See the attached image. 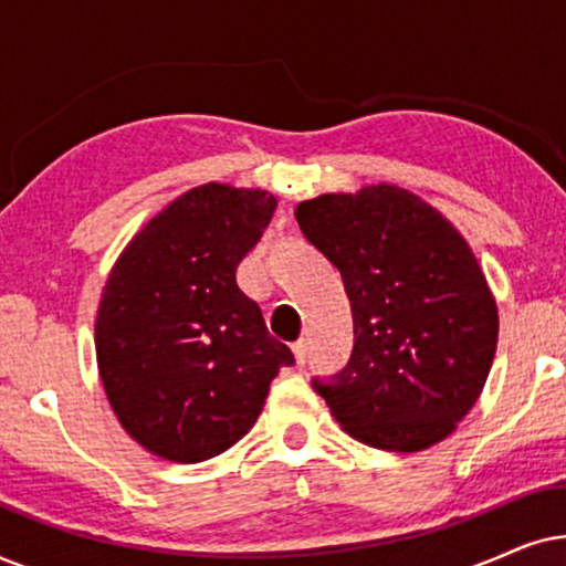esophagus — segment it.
Listing matches in <instances>:
<instances>
[{"instance_id":"1","label":"esophagus","mask_w":566,"mask_h":566,"mask_svg":"<svg viewBox=\"0 0 566 566\" xmlns=\"http://www.w3.org/2000/svg\"><path fill=\"white\" fill-rule=\"evenodd\" d=\"M293 355H296L298 366H304L306 358H308V343H306V339H298V343H293Z\"/></svg>"}]
</instances>
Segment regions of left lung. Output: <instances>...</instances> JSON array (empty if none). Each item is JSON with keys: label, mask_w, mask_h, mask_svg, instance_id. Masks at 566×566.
<instances>
[{"label": "left lung", "mask_w": 566, "mask_h": 566, "mask_svg": "<svg viewBox=\"0 0 566 566\" xmlns=\"http://www.w3.org/2000/svg\"><path fill=\"white\" fill-rule=\"evenodd\" d=\"M296 221L343 275L355 327L350 363L314 389L370 448L440 443L476 405L497 350V304L467 239L397 185L304 200Z\"/></svg>", "instance_id": "obj_1"}]
</instances>
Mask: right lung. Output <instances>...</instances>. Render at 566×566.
<instances>
[{
    "label": "right lung",
    "mask_w": 566,
    "mask_h": 566,
    "mask_svg": "<svg viewBox=\"0 0 566 566\" xmlns=\"http://www.w3.org/2000/svg\"><path fill=\"white\" fill-rule=\"evenodd\" d=\"M268 190L208 182L154 216L107 277L97 368L123 430L159 459L198 463L242 440L289 345L270 337L237 268L273 219Z\"/></svg>",
    "instance_id": "add662e5"
}]
</instances>
